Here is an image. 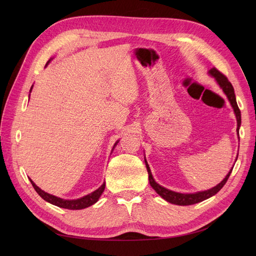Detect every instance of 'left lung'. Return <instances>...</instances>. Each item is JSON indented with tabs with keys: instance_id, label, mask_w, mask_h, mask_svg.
Masks as SVG:
<instances>
[{
	"instance_id": "1",
	"label": "left lung",
	"mask_w": 256,
	"mask_h": 256,
	"mask_svg": "<svg viewBox=\"0 0 256 256\" xmlns=\"http://www.w3.org/2000/svg\"><path fill=\"white\" fill-rule=\"evenodd\" d=\"M208 72H209V74L212 76L214 78L216 79V83L219 84V86L224 92V94L226 95L230 104H232V106H233L235 115H236V120H237V132H238L239 127H240V125H242V114H240V110H239V108L237 106L233 85L230 84V82L228 80L226 76H224L223 74H221L216 68H214V67L212 68ZM145 164H146L147 172H148L150 184L152 187V189L156 191L162 198H164L166 200H168V203H172V204H175V205H182V206L196 204V203L202 202V200H204L206 198H209L210 196H214L216 193H218L222 189L223 186L226 184V182H228V177L232 173V170H233V168H232L230 171L228 173V175L226 176V178H224V180L219 184H216V187H214L212 189L206 190V191L196 192V193H180V192L168 190V189L162 187V186H160L159 184L154 182V177L152 175V172H150V168L148 166V164H147L146 159H145Z\"/></svg>"
}]
</instances>
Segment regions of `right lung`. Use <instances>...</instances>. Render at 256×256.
<instances>
[{"label": "right lung", "mask_w": 256, "mask_h": 256, "mask_svg": "<svg viewBox=\"0 0 256 256\" xmlns=\"http://www.w3.org/2000/svg\"><path fill=\"white\" fill-rule=\"evenodd\" d=\"M49 62H48V63H49ZM32 88H33V85H32V88H30V90H32ZM118 141L114 144L113 148H114L115 145L118 144ZM30 184H32V186L34 187V189L36 190V192L46 200V202H48L50 204H53V205H56V206L60 207V208L72 209V210H76V209L86 208V207H88V206H90L92 204H95L97 200H99L100 196L102 194V192H104V190L106 188V184L104 182L97 190H95L94 192H92V193H90V194L85 196L83 198H76V200H64V198H58L56 196L49 194V193L42 191L40 187H37V186L34 184V182L32 180H30Z\"/></svg>", "instance_id": "add662e5"}]
</instances>
